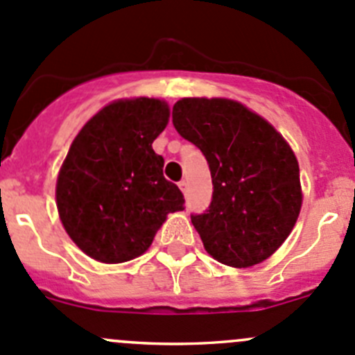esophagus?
<instances>
[{
  "label": "esophagus",
  "mask_w": 355,
  "mask_h": 355,
  "mask_svg": "<svg viewBox=\"0 0 355 355\" xmlns=\"http://www.w3.org/2000/svg\"><path fill=\"white\" fill-rule=\"evenodd\" d=\"M179 188H181L182 193L188 191V181H186V179H181V181H179Z\"/></svg>",
  "instance_id": "esophagus-1"
}]
</instances>
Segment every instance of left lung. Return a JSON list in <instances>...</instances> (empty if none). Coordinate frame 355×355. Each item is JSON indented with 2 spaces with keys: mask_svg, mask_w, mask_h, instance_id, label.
<instances>
[{
  "mask_svg": "<svg viewBox=\"0 0 355 355\" xmlns=\"http://www.w3.org/2000/svg\"><path fill=\"white\" fill-rule=\"evenodd\" d=\"M173 124L209 164L212 200L191 214L205 250L233 268H250L288 238L302 205L298 162L269 122L238 101L182 98Z\"/></svg>",
  "mask_w": 355,
  "mask_h": 355,
  "instance_id": "8db88e82",
  "label": "left lung"
}]
</instances>
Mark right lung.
I'll return each instance as SVG.
<instances>
[{"label": "right lung", "mask_w": 355, "mask_h": 355, "mask_svg": "<svg viewBox=\"0 0 355 355\" xmlns=\"http://www.w3.org/2000/svg\"><path fill=\"white\" fill-rule=\"evenodd\" d=\"M169 107L153 98L101 108L73 139L57 181V207L73 243L107 264L131 261L152 245L167 214L184 196L164 178L152 143Z\"/></svg>", "instance_id": "right-lung-1"}]
</instances>
